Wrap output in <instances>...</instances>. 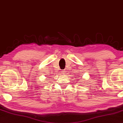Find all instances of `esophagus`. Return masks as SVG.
Listing matches in <instances>:
<instances>
[{"label": "esophagus", "mask_w": 123, "mask_h": 123, "mask_svg": "<svg viewBox=\"0 0 123 123\" xmlns=\"http://www.w3.org/2000/svg\"><path fill=\"white\" fill-rule=\"evenodd\" d=\"M61 74H65V70H61Z\"/></svg>", "instance_id": "esophagus-1"}]
</instances>
